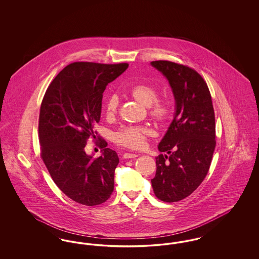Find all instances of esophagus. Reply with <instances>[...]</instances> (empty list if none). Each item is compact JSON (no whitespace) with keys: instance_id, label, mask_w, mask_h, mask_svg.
Wrapping results in <instances>:
<instances>
[{"instance_id":"34e87169","label":"esophagus","mask_w":259,"mask_h":259,"mask_svg":"<svg viewBox=\"0 0 259 259\" xmlns=\"http://www.w3.org/2000/svg\"><path fill=\"white\" fill-rule=\"evenodd\" d=\"M138 157V154L137 153H129V152H126L123 154V158L126 159H129V158H136Z\"/></svg>"}]
</instances>
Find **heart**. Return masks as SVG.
Returning a JSON list of instances; mask_svg holds the SVG:
<instances>
[{
    "label": "heart",
    "instance_id": "heart-1",
    "mask_svg": "<svg viewBox=\"0 0 259 259\" xmlns=\"http://www.w3.org/2000/svg\"><path fill=\"white\" fill-rule=\"evenodd\" d=\"M130 94L133 98L148 107L149 115L157 120H165L171 112V102L167 98H157L158 88L152 83H139L132 87ZM119 98L116 94H111L106 101V112L108 115H113L117 111ZM152 131L148 126L143 125H126L119 128L113 135L114 142L124 148L141 149L145 148L147 138Z\"/></svg>",
    "mask_w": 259,
    "mask_h": 259
}]
</instances>
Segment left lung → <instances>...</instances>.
Returning a JSON list of instances; mask_svg holds the SVG:
<instances>
[{
  "mask_svg": "<svg viewBox=\"0 0 259 259\" xmlns=\"http://www.w3.org/2000/svg\"><path fill=\"white\" fill-rule=\"evenodd\" d=\"M172 87L176 113L158 146L156 174L151 180L155 196L172 203L189 196L209 172L215 148V119L209 87L197 72L183 64L150 63Z\"/></svg>",
  "mask_w": 259,
  "mask_h": 259,
  "instance_id": "1",
  "label": "left lung"
}]
</instances>
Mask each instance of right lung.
I'll return each mask as SVG.
<instances>
[{
	"instance_id": "obj_1",
	"label": "right lung",
	"mask_w": 259,
	"mask_h": 259,
	"mask_svg": "<svg viewBox=\"0 0 259 259\" xmlns=\"http://www.w3.org/2000/svg\"><path fill=\"white\" fill-rule=\"evenodd\" d=\"M129 64L74 62L51 81L38 117L40 157L62 192L74 202L97 206L111 197L117 153L101 139L103 154L93 158L84 148L96 138L103 93Z\"/></svg>"
}]
</instances>
